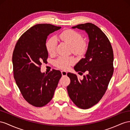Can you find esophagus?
I'll return each mask as SVG.
<instances>
[{
    "mask_svg": "<svg viewBox=\"0 0 130 130\" xmlns=\"http://www.w3.org/2000/svg\"><path fill=\"white\" fill-rule=\"evenodd\" d=\"M61 74H62V76H66V75H67V72L65 71H61Z\"/></svg>",
    "mask_w": 130,
    "mask_h": 130,
    "instance_id": "1",
    "label": "esophagus"
}]
</instances>
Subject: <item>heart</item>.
Masks as SVG:
<instances>
[{
  "label": "heart",
  "mask_w": 130,
  "mask_h": 130,
  "mask_svg": "<svg viewBox=\"0 0 130 130\" xmlns=\"http://www.w3.org/2000/svg\"><path fill=\"white\" fill-rule=\"evenodd\" d=\"M59 38L62 41L68 43L71 47L72 52L76 55H82L86 52L87 49V44L83 40V37L79 33L72 30H68L62 31L59 34ZM57 40L55 37H51L48 39L46 43V49L50 54H54L56 51ZM75 62V59L72 57H59L55 61V65L57 68L66 70L73 65Z\"/></svg>",
  "instance_id": "obj_1"
}]
</instances>
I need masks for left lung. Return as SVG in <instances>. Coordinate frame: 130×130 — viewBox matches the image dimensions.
Segmentation results:
<instances>
[{
	"instance_id": "1",
	"label": "left lung",
	"mask_w": 130,
	"mask_h": 130,
	"mask_svg": "<svg viewBox=\"0 0 130 130\" xmlns=\"http://www.w3.org/2000/svg\"><path fill=\"white\" fill-rule=\"evenodd\" d=\"M72 28L85 30L89 39L85 57L74 67L76 71L87 75L79 79L75 74L67 73L71 81L67 87L69 97L85 109L98 103L107 89L114 71L113 51L108 38L95 24H80Z\"/></svg>"
}]
</instances>
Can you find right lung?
Listing matches in <instances>:
<instances>
[{"label": "right lung", "instance_id": "add662e5", "mask_svg": "<svg viewBox=\"0 0 130 130\" xmlns=\"http://www.w3.org/2000/svg\"><path fill=\"white\" fill-rule=\"evenodd\" d=\"M61 27L50 24H36L18 39L12 54L14 78L24 99L37 107L47 105L52 99L61 72L53 70L41 72L42 62L48 56L46 47L47 37Z\"/></svg>", "mask_w": 130, "mask_h": 130}]
</instances>
